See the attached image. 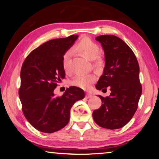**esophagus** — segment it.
Instances as JSON below:
<instances>
[{
    "mask_svg": "<svg viewBox=\"0 0 159 159\" xmlns=\"http://www.w3.org/2000/svg\"><path fill=\"white\" fill-rule=\"evenodd\" d=\"M91 97H92V95H90V94H89V93H86L85 94V98L89 99V98H91Z\"/></svg>",
    "mask_w": 159,
    "mask_h": 159,
    "instance_id": "34e87169",
    "label": "esophagus"
}]
</instances>
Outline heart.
I'll use <instances>...</instances> for the list:
<instances>
[{"label":"heart","instance_id":"b5f03b06","mask_svg":"<svg viewBox=\"0 0 159 159\" xmlns=\"http://www.w3.org/2000/svg\"><path fill=\"white\" fill-rule=\"evenodd\" d=\"M76 49L83 54L85 57L90 60H94L98 57L100 48L99 45L92 40L85 38L83 39L76 46ZM71 50H68L64 54L63 57L62 65L65 72H69V60L71 56ZM96 77L93 74H78L71 80V84L77 88L83 90H88L90 88L92 83L95 81Z\"/></svg>","mask_w":159,"mask_h":159}]
</instances>
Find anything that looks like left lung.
I'll list each match as a JSON object with an SVG mask.
<instances>
[{
	"instance_id": "8db88e82",
	"label": "left lung",
	"mask_w": 159,
	"mask_h": 159,
	"mask_svg": "<svg viewBox=\"0 0 159 159\" xmlns=\"http://www.w3.org/2000/svg\"><path fill=\"white\" fill-rule=\"evenodd\" d=\"M95 40L102 45L105 60L95 87L99 90L109 87L111 93L107 98L98 95L102 105L93 117L100 127L115 130L127 124L138 109L142 95L139 67L133 50L120 38L102 35Z\"/></svg>"
}]
</instances>
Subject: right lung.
<instances>
[{
    "instance_id": "1",
    "label": "right lung",
    "mask_w": 159,
    "mask_h": 159,
    "mask_svg": "<svg viewBox=\"0 0 159 159\" xmlns=\"http://www.w3.org/2000/svg\"><path fill=\"white\" fill-rule=\"evenodd\" d=\"M79 36L72 35L44 43L26 57L21 69L19 96L26 120L36 130L52 133L69 121L70 110L85 98L81 88L71 86L60 97L54 90L65 78L62 61L64 54Z\"/></svg>"
}]
</instances>
